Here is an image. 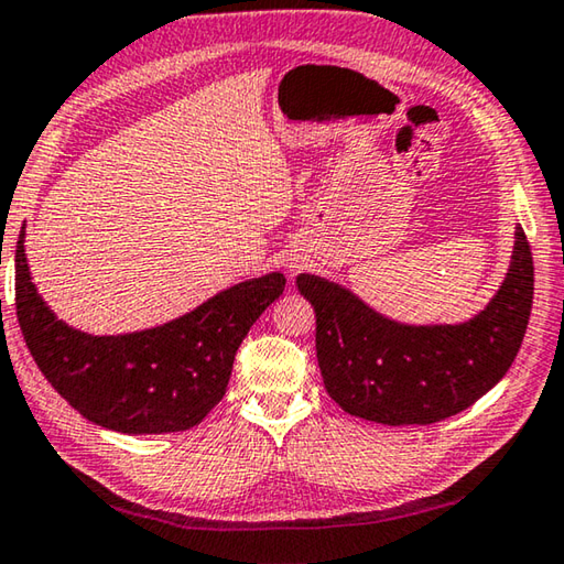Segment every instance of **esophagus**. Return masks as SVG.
Listing matches in <instances>:
<instances>
[{
  "label": "esophagus",
  "instance_id": "obj_1",
  "mask_svg": "<svg viewBox=\"0 0 564 564\" xmlns=\"http://www.w3.org/2000/svg\"><path fill=\"white\" fill-rule=\"evenodd\" d=\"M297 270H300V262H297V260H290V262H288V272L294 274Z\"/></svg>",
  "mask_w": 564,
  "mask_h": 564
}]
</instances>
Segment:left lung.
Here are the masks:
<instances>
[{
  "label": "left lung",
  "mask_w": 564,
  "mask_h": 564,
  "mask_svg": "<svg viewBox=\"0 0 564 564\" xmlns=\"http://www.w3.org/2000/svg\"><path fill=\"white\" fill-rule=\"evenodd\" d=\"M532 282V252L520 223L498 292L466 322H399L339 282L297 274L300 292L317 312L324 389L351 416L383 426H426L486 397L518 357Z\"/></svg>",
  "instance_id": "left-lung-1"
}]
</instances>
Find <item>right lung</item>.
Masks as SVG:
<instances>
[{"mask_svg": "<svg viewBox=\"0 0 564 564\" xmlns=\"http://www.w3.org/2000/svg\"><path fill=\"white\" fill-rule=\"evenodd\" d=\"M17 240V319L46 381L96 426L118 433H175L200 423L225 397L235 354L260 314L284 292L267 272L213 294L151 329L88 334L68 327L36 292Z\"/></svg>", "mask_w": 564, "mask_h": 564, "instance_id": "obj_1", "label": "right lung"}]
</instances>
